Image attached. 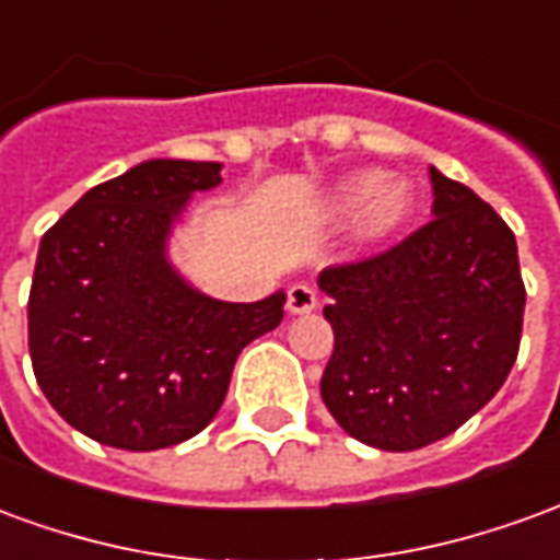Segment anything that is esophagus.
<instances>
[{
  "mask_svg": "<svg viewBox=\"0 0 560 560\" xmlns=\"http://www.w3.org/2000/svg\"><path fill=\"white\" fill-rule=\"evenodd\" d=\"M312 308H317V293L308 284H293L288 291V312L291 315H308Z\"/></svg>",
  "mask_w": 560,
  "mask_h": 560,
  "instance_id": "1",
  "label": "esophagus"
}]
</instances>
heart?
Masks as SVG:
<instances>
[{"label":"heart","mask_w":560,"mask_h":560,"mask_svg":"<svg viewBox=\"0 0 560 560\" xmlns=\"http://www.w3.org/2000/svg\"><path fill=\"white\" fill-rule=\"evenodd\" d=\"M411 209V195L408 185L399 179H389L387 173L365 171L339 185L332 197V212L348 215L360 212V236L363 240H384L399 228Z\"/></svg>","instance_id":"obj_1"}]
</instances>
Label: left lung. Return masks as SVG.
<instances>
[{
  "label": "left lung",
  "mask_w": 560,
  "mask_h": 560,
  "mask_svg": "<svg viewBox=\"0 0 560 560\" xmlns=\"http://www.w3.org/2000/svg\"><path fill=\"white\" fill-rule=\"evenodd\" d=\"M429 173L434 219L317 279L336 332L324 405L351 438L393 453L470 420L504 387L522 341L516 236L468 185Z\"/></svg>",
  "instance_id": "left-lung-1"
}]
</instances>
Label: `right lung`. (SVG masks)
Here are the masks:
<instances>
[{"label": "right lung", "mask_w": 560, "mask_h": 560, "mask_svg": "<svg viewBox=\"0 0 560 560\" xmlns=\"http://www.w3.org/2000/svg\"><path fill=\"white\" fill-rule=\"evenodd\" d=\"M215 161H143L90 188L42 236L30 291V357L56 413L98 444L161 450L203 432L236 357L276 329L284 293L221 303L188 288L164 243Z\"/></svg>", "instance_id": "right-lung-1"}]
</instances>
